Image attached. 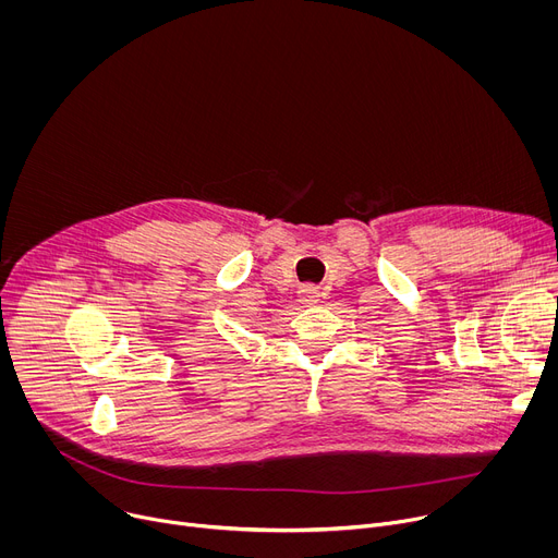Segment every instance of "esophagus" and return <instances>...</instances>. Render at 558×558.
Wrapping results in <instances>:
<instances>
[{
  "label": "esophagus",
  "mask_w": 558,
  "mask_h": 558,
  "mask_svg": "<svg viewBox=\"0 0 558 558\" xmlns=\"http://www.w3.org/2000/svg\"><path fill=\"white\" fill-rule=\"evenodd\" d=\"M298 300H300L304 306H313V304L320 302V289L313 287V284H304V287H300V291H298Z\"/></svg>",
  "instance_id": "1"
}]
</instances>
